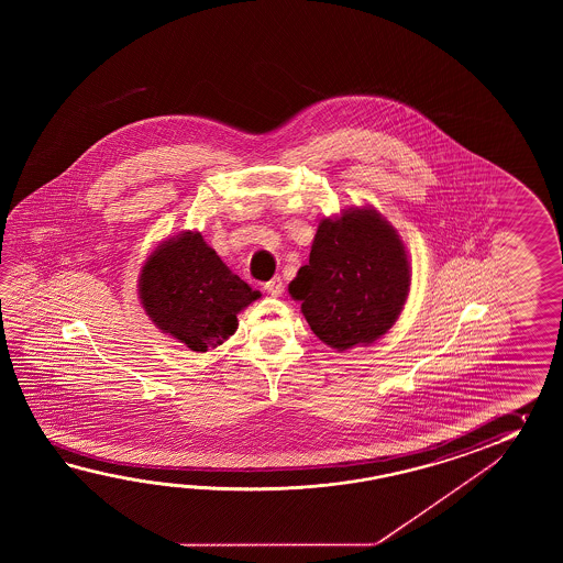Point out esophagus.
<instances>
[{"instance_id": "obj_1", "label": "esophagus", "mask_w": 563, "mask_h": 563, "mask_svg": "<svg viewBox=\"0 0 563 563\" xmlns=\"http://www.w3.org/2000/svg\"><path fill=\"white\" fill-rule=\"evenodd\" d=\"M265 289H267V294H269V296H274V298L282 296V291H284V282H282V277H274L272 282H267V284H265Z\"/></svg>"}]
</instances>
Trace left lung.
I'll return each mask as SVG.
<instances>
[{
	"label": "left lung",
	"mask_w": 563,
	"mask_h": 563,
	"mask_svg": "<svg viewBox=\"0 0 563 563\" xmlns=\"http://www.w3.org/2000/svg\"><path fill=\"white\" fill-rule=\"evenodd\" d=\"M408 289L407 247L372 207L322 219L310 264L289 284L311 332L338 352L383 338L405 308Z\"/></svg>",
	"instance_id": "left-lung-1"
}]
</instances>
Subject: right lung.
I'll list each match as a JSON object with an SVG mask.
<instances>
[{
    "mask_svg": "<svg viewBox=\"0 0 563 563\" xmlns=\"http://www.w3.org/2000/svg\"><path fill=\"white\" fill-rule=\"evenodd\" d=\"M139 296L158 330L207 352L235 334L238 313L262 294L235 276L199 231H183L146 257Z\"/></svg>",
    "mask_w": 563,
    "mask_h": 563,
    "instance_id": "1",
    "label": "right lung"
}]
</instances>
